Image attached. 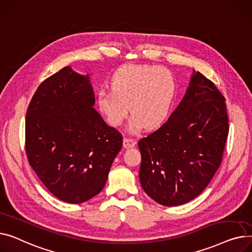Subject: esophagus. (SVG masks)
<instances>
[{
	"label": "esophagus",
	"instance_id": "34e87169",
	"mask_svg": "<svg viewBox=\"0 0 252 252\" xmlns=\"http://www.w3.org/2000/svg\"><path fill=\"white\" fill-rule=\"evenodd\" d=\"M135 144H136V142L134 139H131L128 137H125L123 139V146L125 147V149H130V147H133Z\"/></svg>",
	"mask_w": 252,
	"mask_h": 252
}]
</instances>
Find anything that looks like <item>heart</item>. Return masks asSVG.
<instances>
[{
	"mask_svg": "<svg viewBox=\"0 0 252 252\" xmlns=\"http://www.w3.org/2000/svg\"><path fill=\"white\" fill-rule=\"evenodd\" d=\"M112 90H100L97 106L113 126H120L129 112L133 115L132 130L155 129L164 123L176 95L177 83L173 73L150 65H124L111 78Z\"/></svg>",
	"mask_w": 252,
	"mask_h": 252,
	"instance_id": "1",
	"label": "heart"
}]
</instances>
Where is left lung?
Listing matches in <instances>:
<instances>
[{"mask_svg": "<svg viewBox=\"0 0 252 252\" xmlns=\"http://www.w3.org/2000/svg\"><path fill=\"white\" fill-rule=\"evenodd\" d=\"M226 98L196 72L180 105L166 123L138 141L140 184L165 206L184 204L209 185L229 134Z\"/></svg>", "mask_w": 252, "mask_h": 252, "instance_id": "8db88e82", "label": "left lung"}]
</instances>
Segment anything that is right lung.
Masks as SVG:
<instances>
[{"mask_svg":"<svg viewBox=\"0 0 252 252\" xmlns=\"http://www.w3.org/2000/svg\"><path fill=\"white\" fill-rule=\"evenodd\" d=\"M88 75L65 67L43 80L26 111L29 165L52 194L81 203L102 190L123 136L94 109Z\"/></svg>","mask_w":252,"mask_h":252,"instance_id":"add662e5","label":"right lung"}]
</instances>
